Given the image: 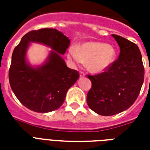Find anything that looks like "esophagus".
<instances>
[{
	"label": "esophagus",
	"mask_w": 150,
	"mask_h": 150,
	"mask_svg": "<svg viewBox=\"0 0 150 150\" xmlns=\"http://www.w3.org/2000/svg\"><path fill=\"white\" fill-rule=\"evenodd\" d=\"M79 75H80V77H83V76H85V73L83 71H80L79 72Z\"/></svg>",
	"instance_id": "34e87169"
}]
</instances>
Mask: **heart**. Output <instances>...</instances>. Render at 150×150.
<instances>
[{
    "instance_id": "1",
    "label": "heart",
    "mask_w": 150,
    "mask_h": 150,
    "mask_svg": "<svg viewBox=\"0 0 150 150\" xmlns=\"http://www.w3.org/2000/svg\"><path fill=\"white\" fill-rule=\"evenodd\" d=\"M116 52L114 46L102 42H87L78 49L71 47L69 59L76 63L88 62V68L95 73H100L110 67L116 60Z\"/></svg>"
}]
</instances>
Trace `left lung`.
I'll return each instance as SVG.
<instances>
[{"instance_id":"1","label":"left lung","mask_w":150,"mask_h":150,"mask_svg":"<svg viewBox=\"0 0 150 150\" xmlns=\"http://www.w3.org/2000/svg\"><path fill=\"white\" fill-rule=\"evenodd\" d=\"M120 49L118 59L97 75H88L91 88L87 103L101 116H112L128 109L138 97L144 82L145 69L138 46L125 38L112 35Z\"/></svg>"}]
</instances>
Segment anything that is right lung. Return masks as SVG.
<instances>
[{
	"label": "right lung",
	"mask_w": 150,
	"mask_h": 150,
	"mask_svg": "<svg viewBox=\"0 0 150 150\" xmlns=\"http://www.w3.org/2000/svg\"><path fill=\"white\" fill-rule=\"evenodd\" d=\"M30 41L51 47L47 61L37 69L25 61V53ZM70 39L56 29H40L25 34L13 50L8 71L9 83L18 100L30 110L49 112L62 106L67 91L77 81L79 74L68 68L60 56L70 46Z\"/></svg>",
	"instance_id": "obj_1"
}]
</instances>
